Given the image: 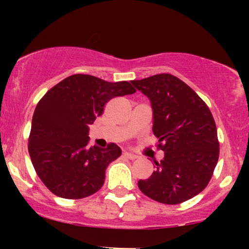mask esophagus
I'll use <instances>...</instances> for the list:
<instances>
[{"mask_svg":"<svg viewBox=\"0 0 249 249\" xmlns=\"http://www.w3.org/2000/svg\"><path fill=\"white\" fill-rule=\"evenodd\" d=\"M124 157H126V158H128V159H131V160H134V159H137L138 158V157L136 156V154H133V153H131V152H127V151H124Z\"/></svg>","mask_w":249,"mask_h":249,"instance_id":"obj_1","label":"esophagus"}]
</instances>
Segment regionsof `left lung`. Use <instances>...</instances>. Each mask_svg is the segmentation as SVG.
<instances>
[{
  "instance_id": "obj_1",
  "label": "left lung",
  "mask_w": 249,
  "mask_h": 249,
  "mask_svg": "<svg viewBox=\"0 0 249 249\" xmlns=\"http://www.w3.org/2000/svg\"><path fill=\"white\" fill-rule=\"evenodd\" d=\"M150 99L154 136L164 158L138 187L148 198L177 205L210 182L219 159L218 133L206 103L178 77L154 75L131 82Z\"/></svg>"
}]
</instances>
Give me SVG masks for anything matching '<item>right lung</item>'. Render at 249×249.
<instances>
[{
    "mask_svg": "<svg viewBox=\"0 0 249 249\" xmlns=\"http://www.w3.org/2000/svg\"><path fill=\"white\" fill-rule=\"evenodd\" d=\"M134 92L130 82L77 73L43 96L33 116L28 150L48 190L64 199H82L103 186L105 170L122 150L113 142L105 148L89 146V125L110 99Z\"/></svg>",
    "mask_w": 249,
    "mask_h": 249,
    "instance_id": "add662e5",
    "label": "right lung"
}]
</instances>
